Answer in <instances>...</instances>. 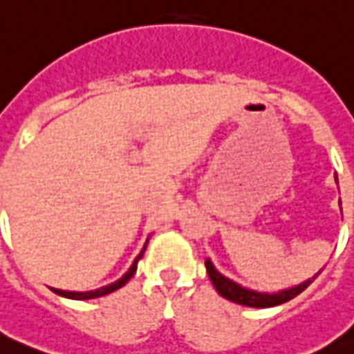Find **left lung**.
<instances>
[{
	"mask_svg": "<svg viewBox=\"0 0 354 354\" xmlns=\"http://www.w3.org/2000/svg\"><path fill=\"white\" fill-rule=\"evenodd\" d=\"M205 268H207L211 283H213V286H215L216 292H218L222 297H226V299H230V301L233 303H239V305H244V307L255 308L275 307V305H281V303L290 301L292 297H296L297 294H301V292L319 275L318 272V274L314 275V277H310V279L303 281L301 285L292 286V288H286V290L275 292V294H266V292H255L250 290V288H244V286L236 285L235 281L224 277V275L213 266V263H211L209 259L205 261Z\"/></svg>",
	"mask_w": 354,
	"mask_h": 354,
	"instance_id": "obj_1",
	"label": "left lung"
}]
</instances>
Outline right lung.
<instances>
[{
  "label": "right lung",
  "instance_id": "1",
  "mask_svg": "<svg viewBox=\"0 0 354 354\" xmlns=\"http://www.w3.org/2000/svg\"><path fill=\"white\" fill-rule=\"evenodd\" d=\"M143 252H145V248L141 250V253H139L138 257H136V261L132 263V266L128 268L127 274L122 275L121 279L115 281V283H112V285H106V286H102V288H97V290H90V292H68V290H58V288H51V290L55 292V294H58V296L69 297V299H95V297L106 296V294H110V292H113V290H118V288L124 286L128 281H130V277H132V275L136 274V270H138V261L143 257Z\"/></svg>",
  "mask_w": 354,
  "mask_h": 354
}]
</instances>
